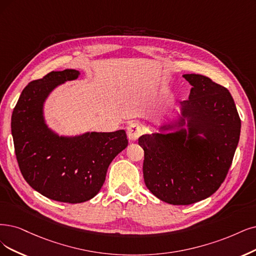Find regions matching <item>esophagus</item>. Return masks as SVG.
<instances>
[{
  "label": "esophagus",
  "instance_id": "34e87169",
  "mask_svg": "<svg viewBox=\"0 0 256 256\" xmlns=\"http://www.w3.org/2000/svg\"><path fill=\"white\" fill-rule=\"evenodd\" d=\"M126 132H128V139L130 141H135L144 134V128L139 122H132L128 124Z\"/></svg>",
  "mask_w": 256,
  "mask_h": 256
}]
</instances>
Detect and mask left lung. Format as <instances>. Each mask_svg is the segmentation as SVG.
<instances>
[{
    "instance_id": "obj_1",
    "label": "left lung",
    "mask_w": 256,
    "mask_h": 256,
    "mask_svg": "<svg viewBox=\"0 0 256 256\" xmlns=\"http://www.w3.org/2000/svg\"><path fill=\"white\" fill-rule=\"evenodd\" d=\"M192 85L182 102L190 136L184 130L144 135V178L157 198L171 204H191L218 190L229 172L240 135V118L231 94L202 74H184ZM202 132L206 140H200Z\"/></svg>"
}]
</instances>
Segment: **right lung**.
<instances>
[{"label":"right lung","mask_w":256,"mask_h":256,"mask_svg":"<svg viewBox=\"0 0 256 256\" xmlns=\"http://www.w3.org/2000/svg\"><path fill=\"white\" fill-rule=\"evenodd\" d=\"M78 74L74 70L50 72L28 83L12 116L14 153L24 179L43 196L68 204L97 195L112 160L128 144L123 130L64 138L44 124L42 106L47 94Z\"/></svg>","instance_id":"obj_1"}]
</instances>
